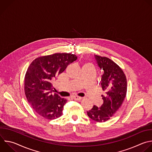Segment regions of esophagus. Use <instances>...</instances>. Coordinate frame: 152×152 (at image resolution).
<instances>
[{"mask_svg": "<svg viewBox=\"0 0 152 152\" xmlns=\"http://www.w3.org/2000/svg\"><path fill=\"white\" fill-rule=\"evenodd\" d=\"M73 98L74 99H75V100H77V101H80V100H81L82 99V97H80V96H74L73 97Z\"/></svg>", "mask_w": 152, "mask_h": 152, "instance_id": "obj_1", "label": "esophagus"}]
</instances>
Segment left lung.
Returning a JSON list of instances; mask_svg holds the SVG:
<instances>
[{
    "label": "left lung",
    "instance_id": "1",
    "mask_svg": "<svg viewBox=\"0 0 152 152\" xmlns=\"http://www.w3.org/2000/svg\"><path fill=\"white\" fill-rule=\"evenodd\" d=\"M94 57L103 73L99 84L105 95H102L103 104L99 107L94 106L87 115L94 121L103 122L110 119L122 105L126 94L127 82L123 70L112 60L96 55Z\"/></svg>",
    "mask_w": 152,
    "mask_h": 152
}]
</instances>
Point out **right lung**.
Wrapping results in <instances>:
<instances>
[{
	"label": "right lung",
	"instance_id": "right-lung-1",
	"mask_svg": "<svg viewBox=\"0 0 152 152\" xmlns=\"http://www.w3.org/2000/svg\"><path fill=\"white\" fill-rule=\"evenodd\" d=\"M77 58L75 54L57 53L39 57L29 66L24 79L25 94L32 109L42 117L52 120L62 115L67 99L52 94V81Z\"/></svg>",
	"mask_w": 152,
	"mask_h": 152
}]
</instances>
